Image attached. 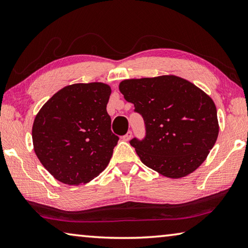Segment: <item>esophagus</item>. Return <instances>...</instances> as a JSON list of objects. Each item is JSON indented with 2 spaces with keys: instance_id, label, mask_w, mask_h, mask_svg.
<instances>
[{
  "instance_id": "obj_1",
  "label": "esophagus",
  "mask_w": 248,
  "mask_h": 248,
  "mask_svg": "<svg viewBox=\"0 0 248 248\" xmlns=\"http://www.w3.org/2000/svg\"><path fill=\"white\" fill-rule=\"evenodd\" d=\"M131 137H132V132L131 131H128L127 134H124V136L123 137V140L124 141H129L130 139H131Z\"/></svg>"
}]
</instances>
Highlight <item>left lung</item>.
<instances>
[{
    "label": "left lung",
    "mask_w": 248,
    "mask_h": 248,
    "mask_svg": "<svg viewBox=\"0 0 248 248\" xmlns=\"http://www.w3.org/2000/svg\"><path fill=\"white\" fill-rule=\"evenodd\" d=\"M119 91L144 119L145 138L130 141L144 165L176 179L202 164L219 134L209 95L176 75L124 79Z\"/></svg>",
    "instance_id": "8db88e82"
}]
</instances>
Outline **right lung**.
Wrapping results in <instances>:
<instances>
[{
  "instance_id": "right-lung-1",
  "label": "right lung",
  "mask_w": 248,
  "mask_h": 248,
  "mask_svg": "<svg viewBox=\"0 0 248 248\" xmlns=\"http://www.w3.org/2000/svg\"><path fill=\"white\" fill-rule=\"evenodd\" d=\"M110 94L105 83L72 84L57 92L36 115L33 151L59 182L86 184L107 167L119 140L106 110Z\"/></svg>"
}]
</instances>
